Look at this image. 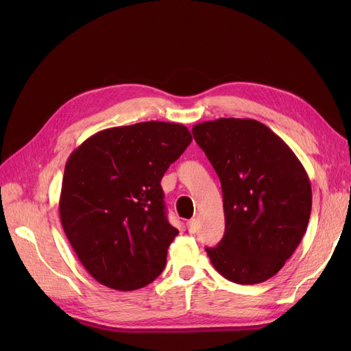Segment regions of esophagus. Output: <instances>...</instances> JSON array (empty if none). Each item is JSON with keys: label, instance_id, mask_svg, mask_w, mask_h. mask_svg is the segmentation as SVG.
Segmentation results:
<instances>
[{"label": "esophagus", "instance_id": "34e87169", "mask_svg": "<svg viewBox=\"0 0 351 351\" xmlns=\"http://www.w3.org/2000/svg\"><path fill=\"white\" fill-rule=\"evenodd\" d=\"M186 227H187V230H189V232H196V230H197V221L195 219V218H192V219H189L187 222H186Z\"/></svg>", "mask_w": 351, "mask_h": 351}]
</instances>
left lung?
Wrapping results in <instances>:
<instances>
[{
  "mask_svg": "<svg viewBox=\"0 0 351 351\" xmlns=\"http://www.w3.org/2000/svg\"><path fill=\"white\" fill-rule=\"evenodd\" d=\"M192 133L224 196V237L217 247H206L212 265L237 284L269 280L291 258L309 224L312 187L304 167L256 120L204 121Z\"/></svg>",
  "mask_w": 351,
  "mask_h": 351,
  "instance_id": "8db88e82",
  "label": "left lung"
}]
</instances>
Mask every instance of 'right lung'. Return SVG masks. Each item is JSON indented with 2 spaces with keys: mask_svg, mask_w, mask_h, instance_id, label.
<instances>
[{
  "mask_svg": "<svg viewBox=\"0 0 351 351\" xmlns=\"http://www.w3.org/2000/svg\"><path fill=\"white\" fill-rule=\"evenodd\" d=\"M190 142L183 124L145 121L98 132L69 156L61 226L102 285L132 291L164 271L178 230L167 219L161 180Z\"/></svg>",
  "mask_w": 351,
  "mask_h": 351,
  "instance_id": "1",
  "label": "right lung"
}]
</instances>
